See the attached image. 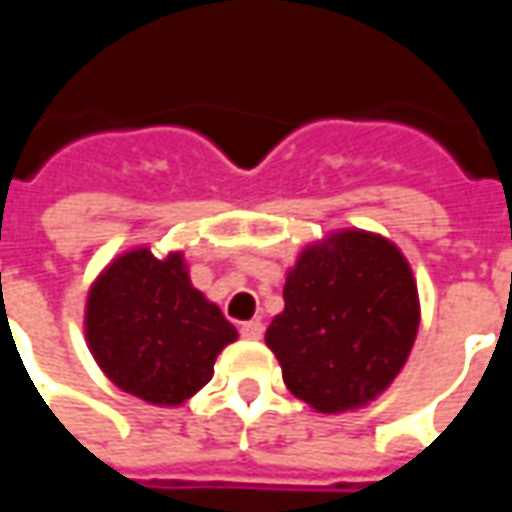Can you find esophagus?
Here are the masks:
<instances>
[{"mask_svg": "<svg viewBox=\"0 0 512 512\" xmlns=\"http://www.w3.org/2000/svg\"><path fill=\"white\" fill-rule=\"evenodd\" d=\"M263 332H266V326L260 321H249L241 326V337L244 340H263Z\"/></svg>", "mask_w": 512, "mask_h": 512, "instance_id": "34e87169", "label": "esophagus"}]
</instances>
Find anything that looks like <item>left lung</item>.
I'll return each mask as SVG.
<instances>
[{"mask_svg":"<svg viewBox=\"0 0 512 512\" xmlns=\"http://www.w3.org/2000/svg\"><path fill=\"white\" fill-rule=\"evenodd\" d=\"M266 345L293 395L321 414L365 408L406 365L419 329L417 279L389 238L337 230L288 271Z\"/></svg>","mask_w":512,"mask_h":512,"instance_id":"8db88e82","label":"left lung"}]
</instances>
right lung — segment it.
Segmentation results:
<instances>
[{
	"instance_id": "right-lung-1",
	"label": "right lung",
	"mask_w": 512,
	"mask_h": 512,
	"mask_svg": "<svg viewBox=\"0 0 512 512\" xmlns=\"http://www.w3.org/2000/svg\"><path fill=\"white\" fill-rule=\"evenodd\" d=\"M84 334L104 376L153 406H180L213 378L224 345L238 340L222 310L191 285L183 252L150 246L117 255L95 277Z\"/></svg>"
}]
</instances>
